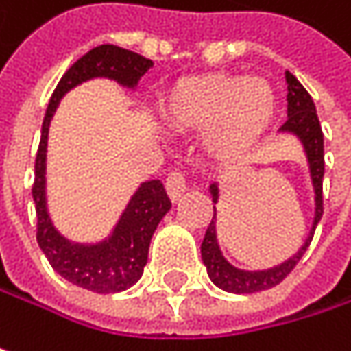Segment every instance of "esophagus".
<instances>
[{
	"instance_id": "34e87169",
	"label": "esophagus",
	"mask_w": 351,
	"mask_h": 351,
	"mask_svg": "<svg viewBox=\"0 0 351 351\" xmlns=\"http://www.w3.org/2000/svg\"><path fill=\"white\" fill-rule=\"evenodd\" d=\"M186 191V176L182 171H173L167 176V193L173 201H178V197Z\"/></svg>"
}]
</instances>
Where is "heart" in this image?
<instances>
[{
    "label": "heart",
    "mask_w": 351,
    "mask_h": 351,
    "mask_svg": "<svg viewBox=\"0 0 351 351\" xmlns=\"http://www.w3.org/2000/svg\"><path fill=\"white\" fill-rule=\"evenodd\" d=\"M276 109L264 79L211 73L178 81L160 104L162 119L176 130L207 128V144L217 156L236 158L268 130Z\"/></svg>",
    "instance_id": "heart-1"
}]
</instances>
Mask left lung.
Wrapping results in <instances>:
<instances>
[{"label":"left lung","instance_id":"left-lung-1","mask_svg":"<svg viewBox=\"0 0 351 351\" xmlns=\"http://www.w3.org/2000/svg\"><path fill=\"white\" fill-rule=\"evenodd\" d=\"M287 77V113L289 119L282 123L280 132H289L295 134L307 154V162H309V173H311V182H313V191H315V217H313V228L305 240V244L299 247V252L295 256H291L289 260H285L278 266H272L268 270H240L236 266H232L217 244V232H215V207H213V219L205 232L203 244H201V258L203 264L207 268V274L211 278V282L228 293H236V295H247V293H260L266 289H272L276 285H280L291 270L299 264V260L303 258V254L307 252V247L313 240L317 223L323 215V173H325V160H323V132H321V123L317 117L315 104L311 99V95L307 93V89L297 81L295 75H291L289 71L285 73ZM213 203H217L219 199V189L213 182L209 186Z\"/></svg>","mask_w":351,"mask_h":351}]
</instances>
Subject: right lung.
Instances as JSON below:
<instances>
[{"label":"right lung","mask_w":351,"mask_h":351,"mask_svg":"<svg viewBox=\"0 0 351 351\" xmlns=\"http://www.w3.org/2000/svg\"><path fill=\"white\" fill-rule=\"evenodd\" d=\"M154 62L138 52L101 44L81 56L58 81L46 115L42 121V136L36 154L32 197L36 205V240L50 266L69 282L93 293H121L136 285L148 262V247L154 230L171 209V199L160 180H146L130 199L111 236L99 244H73L62 238L50 221L46 209V142L50 119L62 95L73 87L107 77L123 87L134 89L144 73Z\"/></svg>","instance_id":"right-lung-1"}]
</instances>
